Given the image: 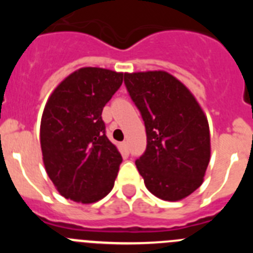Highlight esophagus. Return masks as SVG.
Segmentation results:
<instances>
[{
	"label": "esophagus",
	"mask_w": 253,
	"mask_h": 253,
	"mask_svg": "<svg viewBox=\"0 0 253 253\" xmlns=\"http://www.w3.org/2000/svg\"><path fill=\"white\" fill-rule=\"evenodd\" d=\"M122 149L125 152V153H128L129 149H128V142H123L122 143Z\"/></svg>",
	"instance_id": "34e87169"
}]
</instances>
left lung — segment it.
Listing matches in <instances>:
<instances>
[{"label":"left lung","mask_w":253,"mask_h":253,"mask_svg":"<svg viewBox=\"0 0 253 253\" xmlns=\"http://www.w3.org/2000/svg\"><path fill=\"white\" fill-rule=\"evenodd\" d=\"M124 84L146 125V152L135 161L154 196L177 202L204 180L209 124L190 90L165 71L125 73Z\"/></svg>","instance_id":"1"}]
</instances>
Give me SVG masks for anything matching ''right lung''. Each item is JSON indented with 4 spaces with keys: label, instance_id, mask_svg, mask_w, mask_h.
Listing matches in <instances>:
<instances>
[{
    "label": "right lung",
    "instance_id": "right-lung-1",
    "mask_svg": "<svg viewBox=\"0 0 253 253\" xmlns=\"http://www.w3.org/2000/svg\"><path fill=\"white\" fill-rule=\"evenodd\" d=\"M125 73L84 67L49 96L40 123V146L49 178L62 196L99 202L114 187L122 154L106 137L102 109Z\"/></svg>",
    "mask_w": 253,
    "mask_h": 253
}]
</instances>
